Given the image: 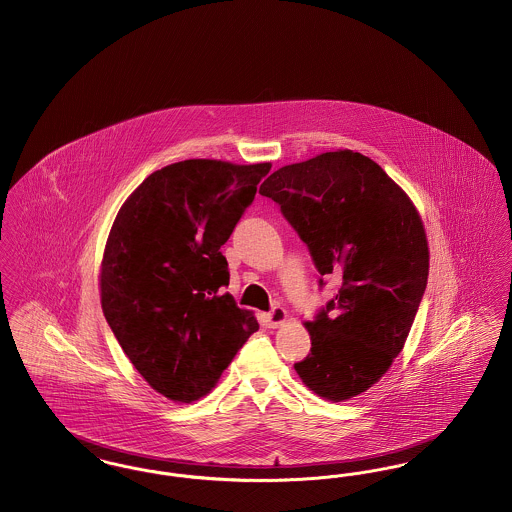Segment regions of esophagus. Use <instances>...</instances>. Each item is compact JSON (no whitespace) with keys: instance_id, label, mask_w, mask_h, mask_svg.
Segmentation results:
<instances>
[{"instance_id":"34e87169","label":"esophagus","mask_w":512,"mask_h":512,"mask_svg":"<svg viewBox=\"0 0 512 512\" xmlns=\"http://www.w3.org/2000/svg\"><path fill=\"white\" fill-rule=\"evenodd\" d=\"M286 318H288V313H286L284 307H274L270 313L265 315V324L268 328H278L286 322Z\"/></svg>"}]
</instances>
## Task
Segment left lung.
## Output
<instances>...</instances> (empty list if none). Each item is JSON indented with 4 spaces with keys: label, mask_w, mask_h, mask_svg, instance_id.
<instances>
[{
    "label": "left lung",
    "mask_w": 512,
    "mask_h": 512,
    "mask_svg": "<svg viewBox=\"0 0 512 512\" xmlns=\"http://www.w3.org/2000/svg\"><path fill=\"white\" fill-rule=\"evenodd\" d=\"M259 194L276 201L336 297L307 320L311 353L301 382L340 403L372 388L401 353L430 270L418 209L386 171L351 149L272 172Z\"/></svg>",
    "instance_id": "obj_1"
}]
</instances>
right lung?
<instances>
[{"instance_id": "right-lung-1", "label": "right lung", "mask_w": 512, "mask_h": 512, "mask_svg": "<svg viewBox=\"0 0 512 512\" xmlns=\"http://www.w3.org/2000/svg\"><path fill=\"white\" fill-rule=\"evenodd\" d=\"M270 163L188 159L149 174L122 203L99 267V297L122 351L174 403L207 395L247 338L251 311L224 293L226 244Z\"/></svg>"}]
</instances>
